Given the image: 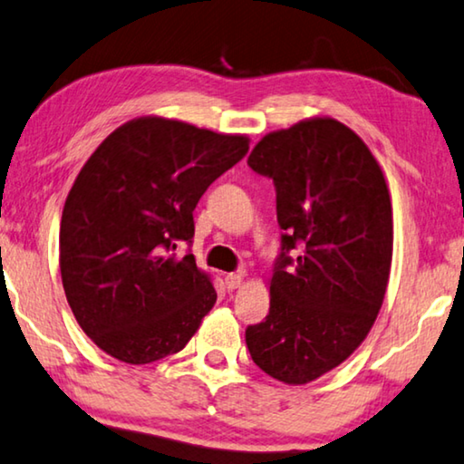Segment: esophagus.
<instances>
[{
  "label": "esophagus",
  "instance_id": "esophagus-1",
  "mask_svg": "<svg viewBox=\"0 0 464 464\" xmlns=\"http://www.w3.org/2000/svg\"><path fill=\"white\" fill-rule=\"evenodd\" d=\"M242 280H245V274H227L226 276V288L227 290L238 288L240 284H242Z\"/></svg>",
  "mask_w": 464,
  "mask_h": 464
}]
</instances>
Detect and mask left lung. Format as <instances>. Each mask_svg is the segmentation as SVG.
Masks as SVG:
<instances>
[{"mask_svg": "<svg viewBox=\"0 0 464 464\" xmlns=\"http://www.w3.org/2000/svg\"><path fill=\"white\" fill-rule=\"evenodd\" d=\"M248 166L274 180L284 232L269 315L246 327V346L267 375L301 386L346 361L382 309L394 245L388 184L365 142L334 118L266 134Z\"/></svg>", "mask_w": 464, "mask_h": 464, "instance_id": "left-lung-1", "label": "left lung"}]
</instances>
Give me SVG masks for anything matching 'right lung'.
Instances as JSON below:
<instances>
[{"label":"right lung","instance_id":"add662e5","mask_svg":"<svg viewBox=\"0 0 464 464\" xmlns=\"http://www.w3.org/2000/svg\"><path fill=\"white\" fill-rule=\"evenodd\" d=\"M248 151L245 134H218L145 116L116 128L68 192L60 269L68 304L103 353L130 365L180 353L216 304L190 253L198 198Z\"/></svg>","mask_w":464,"mask_h":464}]
</instances>
